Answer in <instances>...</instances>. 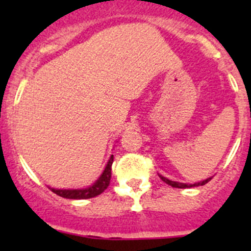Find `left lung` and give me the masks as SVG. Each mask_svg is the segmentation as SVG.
Returning <instances> with one entry per match:
<instances>
[{"instance_id": "left-lung-1", "label": "left lung", "mask_w": 251, "mask_h": 251, "mask_svg": "<svg viewBox=\"0 0 251 251\" xmlns=\"http://www.w3.org/2000/svg\"><path fill=\"white\" fill-rule=\"evenodd\" d=\"M159 177H161V179L163 181V182H166L167 185L172 186V187H177V188H188V187H196V186H203V185H206V183H207L210 179H211V177H210V178L205 179V181H202V182H196V183H194V185H188V183L175 182V181H171V179L166 178V177L161 176V175H159Z\"/></svg>"}]
</instances>
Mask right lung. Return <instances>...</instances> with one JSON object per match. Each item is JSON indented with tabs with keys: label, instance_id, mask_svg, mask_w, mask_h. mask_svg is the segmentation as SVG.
Instances as JSON below:
<instances>
[{
	"label": "right lung",
	"instance_id": "right-lung-1",
	"mask_svg": "<svg viewBox=\"0 0 251 251\" xmlns=\"http://www.w3.org/2000/svg\"><path fill=\"white\" fill-rule=\"evenodd\" d=\"M112 165H113V154L110 156L109 161L106 163V167L99 179L93 186L84 190H55L50 188L54 194L64 197V199H72V200H84V199H92V197L98 196L105 191L110 183V177H112Z\"/></svg>",
	"mask_w": 251,
	"mask_h": 251
}]
</instances>
